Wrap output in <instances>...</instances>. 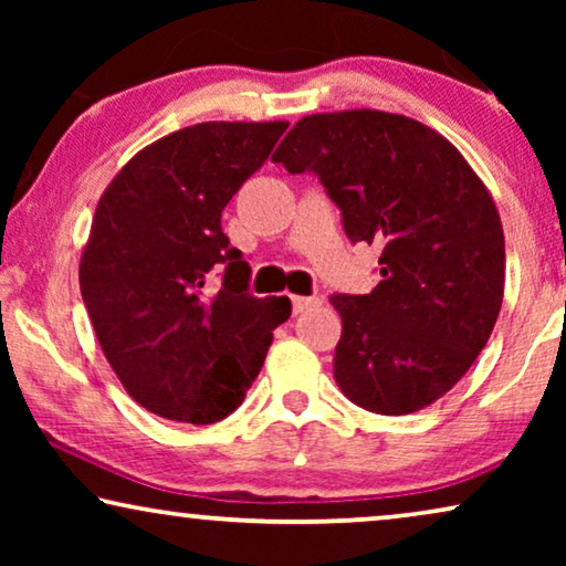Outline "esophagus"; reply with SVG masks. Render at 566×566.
Returning <instances> with one entry per match:
<instances>
[{"label":"esophagus","mask_w":566,"mask_h":566,"mask_svg":"<svg viewBox=\"0 0 566 566\" xmlns=\"http://www.w3.org/2000/svg\"><path fill=\"white\" fill-rule=\"evenodd\" d=\"M291 304H293V314H301V312H306V308L319 306L322 298L319 296H291Z\"/></svg>","instance_id":"34e87169"}]
</instances>
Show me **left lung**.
I'll return each mask as SVG.
<instances>
[{
  "label": "left lung",
  "mask_w": 566,
  "mask_h": 566,
  "mask_svg": "<svg viewBox=\"0 0 566 566\" xmlns=\"http://www.w3.org/2000/svg\"><path fill=\"white\" fill-rule=\"evenodd\" d=\"M312 172L350 242L381 244L370 293H335V381L376 415H409L451 391L492 335L505 291L494 200L459 149L381 111L301 118L273 154Z\"/></svg>",
  "instance_id": "8db88e82"
}]
</instances>
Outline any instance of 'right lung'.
Masks as SVG:
<instances>
[{
    "instance_id": "obj_1",
    "label": "right lung",
    "mask_w": 566,
    "mask_h": 566,
    "mask_svg": "<svg viewBox=\"0 0 566 566\" xmlns=\"http://www.w3.org/2000/svg\"><path fill=\"white\" fill-rule=\"evenodd\" d=\"M289 123H198L138 151L99 198L80 265L107 363L149 412L211 424L242 405L291 301L250 293L221 229Z\"/></svg>"
}]
</instances>
